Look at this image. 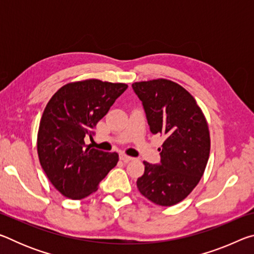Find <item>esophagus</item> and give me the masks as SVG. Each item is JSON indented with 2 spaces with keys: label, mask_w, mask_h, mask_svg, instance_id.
I'll list each match as a JSON object with an SVG mask.
<instances>
[{
  "label": "esophagus",
  "mask_w": 254,
  "mask_h": 254,
  "mask_svg": "<svg viewBox=\"0 0 254 254\" xmlns=\"http://www.w3.org/2000/svg\"><path fill=\"white\" fill-rule=\"evenodd\" d=\"M120 159H121V160H122L123 162H130V161H132V160H133V158H132V157H130V156H127V154H124V153H121V154H120Z\"/></svg>",
  "instance_id": "34e87169"
}]
</instances>
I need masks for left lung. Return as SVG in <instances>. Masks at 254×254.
Segmentation results:
<instances>
[{
  "label": "left lung",
  "instance_id": "8db88e82",
  "mask_svg": "<svg viewBox=\"0 0 254 254\" xmlns=\"http://www.w3.org/2000/svg\"><path fill=\"white\" fill-rule=\"evenodd\" d=\"M142 102L150 131L166 137L160 163L144 161V174L136 180L139 191L160 206H173L190 194L207 165L208 124L195 98L168 79L132 84Z\"/></svg>",
  "mask_w": 254,
  "mask_h": 254
}]
</instances>
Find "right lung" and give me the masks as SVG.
I'll return each mask as SVG.
<instances>
[{"label": "right lung", "mask_w": 254, "mask_h": 254, "mask_svg": "<svg viewBox=\"0 0 254 254\" xmlns=\"http://www.w3.org/2000/svg\"><path fill=\"white\" fill-rule=\"evenodd\" d=\"M127 84L86 79L59 88L42 114L38 131V156L42 169L59 192L83 199L95 192L119 161L117 152H104L85 144L94 135Z\"/></svg>", "instance_id": "obj_1"}]
</instances>
